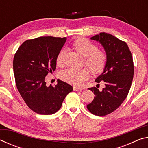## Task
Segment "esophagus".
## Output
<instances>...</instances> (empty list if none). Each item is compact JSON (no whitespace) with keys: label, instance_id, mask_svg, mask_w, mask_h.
Returning a JSON list of instances; mask_svg holds the SVG:
<instances>
[{"label":"esophagus","instance_id":"esophagus-1","mask_svg":"<svg viewBox=\"0 0 148 148\" xmlns=\"http://www.w3.org/2000/svg\"><path fill=\"white\" fill-rule=\"evenodd\" d=\"M84 88L82 87H74V90L75 91H78L79 90H82V89H84Z\"/></svg>","mask_w":148,"mask_h":148}]
</instances>
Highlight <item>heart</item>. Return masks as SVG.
<instances>
[{
    "instance_id": "obj_1",
    "label": "heart",
    "mask_w": 148,
    "mask_h": 148,
    "mask_svg": "<svg viewBox=\"0 0 148 148\" xmlns=\"http://www.w3.org/2000/svg\"><path fill=\"white\" fill-rule=\"evenodd\" d=\"M72 47L85 57V63L92 73H99L103 71L107 61V55L103 50L98 49V46L89 40L80 38L75 40ZM66 49L63 48L57 56V64L61 66L64 62ZM89 76L87 69H69L61 72L60 77L69 84L74 86L82 84L84 80Z\"/></svg>"
}]
</instances>
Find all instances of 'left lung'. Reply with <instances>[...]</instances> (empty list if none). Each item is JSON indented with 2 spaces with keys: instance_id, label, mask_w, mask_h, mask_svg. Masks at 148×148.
<instances>
[{
  "instance_id": "obj_1",
  "label": "left lung",
  "mask_w": 148,
  "mask_h": 148,
  "mask_svg": "<svg viewBox=\"0 0 148 148\" xmlns=\"http://www.w3.org/2000/svg\"><path fill=\"white\" fill-rule=\"evenodd\" d=\"M91 39L103 46L107 61L104 72L95 79L97 86L103 82L105 86L88 88L95 97L87 108L95 116H104L118 108L128 95L134 76L133 59L126 42L113 35L101 32Z\"/></svg>"
}]
</instances>
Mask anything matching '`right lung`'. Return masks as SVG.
<instances>
[{"mask_svg": "<svg viewBox=\"0 0 148 148\" xmlns=\"http://www.w3.org/2000/svg\"><path fill=\"white\" fill-rule=\"evenodd\" d=\"M66 38L42 36L25 41L14 55V73L17 89L26 104L35 113L50 115L61 108L73 87L58 79L53 87L45 82L56 69L57 56Z\"/></svg>", "mask_w": 148, "mask_h": 148, "instance_id": "right-lung-1", "label": "right lung"}]
</instances>
